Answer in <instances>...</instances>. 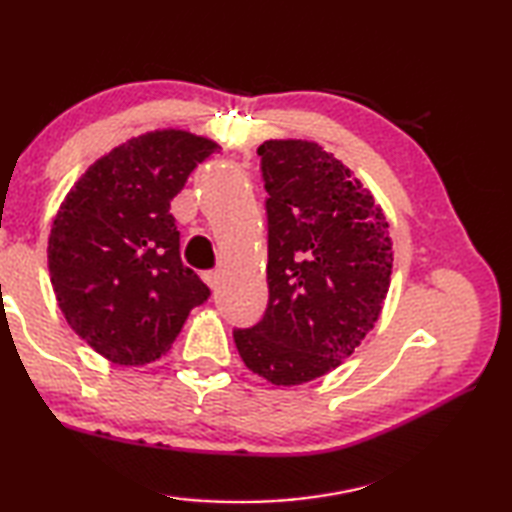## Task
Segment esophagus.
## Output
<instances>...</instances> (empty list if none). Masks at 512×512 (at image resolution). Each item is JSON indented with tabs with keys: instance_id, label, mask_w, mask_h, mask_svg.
I'll return each instance as SVG.
<instances>
[{
	"instance_id": "obj_1",
	"label": "esophagus",
	"mask_w": 512,
	"mask_h": 512,
	"mask_svg": "<svg viewBox=\"0 0 512 512\" xmlns=\"http://www.w3.org/2000/svg\"><path fill=\"white\" fill-rule=\"evenodd\" d=\"M203 280L207 282V287H210V289L216 293V291H219V287H221L223 277H221L219 271H207V273L203 275Z\"/></svg>"
}]
</instances>
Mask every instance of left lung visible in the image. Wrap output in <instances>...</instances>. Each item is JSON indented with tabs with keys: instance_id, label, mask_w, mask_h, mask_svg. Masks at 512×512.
Instances as JSON below:
<instances>
[{
	"instance_id": "8db88e82",
	"label": "left lung",
	"mask_w": 512,
	"mask_h": 512,
	"mask_svg": "<svg viewBox=\"0 0 512 512\" xmlns=\"http://www.w3.org/2000/svg\"><path fill=\"white\" fill-rule=\"evenodd\" d=\"M268 216V307L235 329L241 359L275 386L339 368L375 327L393 271L379 203L323 146H259Z\"/></svg>"
}]
</instances>
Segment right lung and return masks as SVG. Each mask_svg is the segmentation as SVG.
<instances>
[{
	"label": "right lung",
	"instance_id": "1",
	"mask_svg": "<svg viewBox=\"0 0 512 512\" xmlns=\"http://www.w3.org/2000/svg\"><path fill=\"white\" fill-rule=\"evenodd\" d=\"M216 149L176 128L144 133L94 162L60 205L47 248L51 287L69 327L112 363L160 359L210 298L180 259L169 210Z\"/></svg>",
	"mask_w": 512,
	"mask_h": 512
}]
</instances>
